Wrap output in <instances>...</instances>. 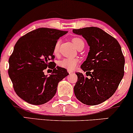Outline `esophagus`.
Returning a JSON list of instances; mask_svg holds the SVG:
<instances>
[{
    "label": "esophagus",
    "instance_id": "esophagus-1",
    "mask_svg": "<svg viewBox=\"0 0 133 133\" xmlns=\"http://www.w3.org/2000/svg\"><path fill=\"white\" fill-rule=\"evenodd\" d=\"M68 73L69 74H71L73 73V71H69V70H68Z\"/></svg>",
    "mask_w": 133,
    "mask_h": 133
}]
</instances>
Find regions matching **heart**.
<instances>
[{"label": "heart", "instance_id": "1", "mask_svg": "<svg viewBox=\"0 0 133 133\" xmlns=\"http://www.w3.org/2000/svg\"><path fill=\"white\" fill-rule=\"evenodd\" d=\"M74 45L77 49H79L80 48H84V43L82 39L79 38H74L72 39ZM59 41H57L54 47L53 52L55 55H57L59 52ZM79 62V59L77 58H64L63 59L58 62L59 66L61 68L66 69L69 71H72L75 69L76 66L77 65Z\"/></svg>", "mask_w": 133, "mask_h": 133}]
</instances>
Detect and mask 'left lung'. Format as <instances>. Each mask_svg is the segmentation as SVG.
<instances>
[{
    "label": "left lung",
    "mask_w": 133,
    "mask_h": 133,
    "mask_svg": "<svg viewBox=\"0 0 133 133\" xmlns=\"http://www.w3.org/2000/svg\"><path fill=\"white\" fill-rule=\"evenodd\" d=\"M72 31L82 36L90 47L87 59L81 66L87 76L76 72L74 94L82 103L98 105L114 94L124 76L125 61L121 46L115 38L97 27Z\"/></svg>",
    "instance_id": "left-lung-1"
}]
</instances>
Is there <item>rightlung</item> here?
<instances>
[{"mask_svg":"<svg viewBox=\"0 0 133 133\" xmlns=\"http://www.w3.org/2000/svg\"><path fill=\"white\" fill-rule=\"evenodd\" d=\"M67 33L39 28L22 36L15 44L8 72L16 94L27 103L39 105L49 102L55 95L58 83L69 75L65 69L50 61L54 58L56 43ZM48 66L54 69L49 76L43 72Z\"/></svg>","mask_w":133,"mask_h":133,"instance_id":"obj_1","label":"right lung"}]
</instances>
